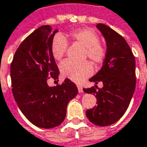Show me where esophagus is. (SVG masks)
Here are the masks:
<instances>
[{
	"mask_svg": "<svg viewBox=\"0 0 147 147\" xmlns=\"http://www.w3.org/2000/svg\"><path fill=\"white\" fill-rule=\"evenodd\" d=\"M77 88H78V91L80 93H83V88L80 84H77Z\"/></svg>",
	"mask_w": 147,
	"mask_h": 147,
	"instance_id": "esophagus-1",
	"label": "esophagus"
}]
</instances>
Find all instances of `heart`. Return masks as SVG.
Segmentation results:
<instances>
[{
	"label": "heart",
	"mask_w": 147,
	"mask_h": 147,
	"mask_svg": "<svg viewBox=\"0 0 147 147\" xmlns=\"http://www.w3.org/2000/svg\"><path fill=\"white\" fill-rule=\"evenodd\" d=\"M74 42L81 45L85 48V55L95 64L103 63L106 57V49L99 42V36L90 28H84L74 30L70 33ZM68 43L63 35L58 33L51 41V53L54 59L60 60L65 55ZM60 71L64 77L75 82H80L93 73V67L88 61L80 63L65 60L60 65Z\"/></svg>",
	"instance_id": "b5f03b06"
}]
</instances>
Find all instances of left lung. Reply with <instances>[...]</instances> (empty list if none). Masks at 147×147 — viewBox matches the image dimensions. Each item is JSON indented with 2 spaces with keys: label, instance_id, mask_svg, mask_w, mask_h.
Masks as SVG:
<instances>
[{
  "label": "left lung",
  "instance_id": "left-lung-1",
  "mask_svg": "<svg viewBox=\"0 0 147 147\" xmlns=\"http://www.w3.org/2000/svg\"><path fill=\"white\" fill-rule=\"evenodd\" d=\"M97 28L103 35L107 53L101 70L89 81L102 82L104 87L96 85L84 89L86 94H94L98 105L86 111L90 122L98 126H108L117 122L125 113L136 87L135 58L125 39L103 23Z\"/></svg>",
  "mask_w": 147,
  "mask_h": 147
}]
</instances>
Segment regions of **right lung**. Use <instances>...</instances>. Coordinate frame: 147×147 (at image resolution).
<instances>
[{
  "label": "right lung",
  "mask_w": 147,
  "mask_h": 147,
  "mask_svg": "<svg viewBox=\"0 0 147 147\" xmlns=\"http://www.w3.org/2000/svg\"><path fill=\"white\" fill-rule=\"evenodd\" d=\"M57 29L41 26L23 40L10 65L12 92L26 118L34 125L51 129L61 124L67 107L78 89L71 80L50 87L49 78L58 80V66L51 53V41Z\"/></svg>",
  "instance_id": "1"
}]
</instances>
